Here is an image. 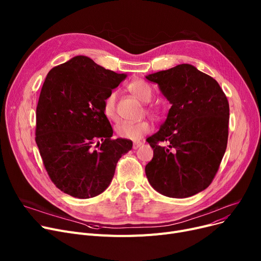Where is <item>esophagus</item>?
<instances>
[{"label":"esophagus","instance_id":"34e87169","mask_svg":"<svg viewBox=\"0 0 261 261\" xmlns=\"http://www.w3.org/2000/svg\"><path fill=\"white\" fill-rule=\"evenodd\" d=\"M142 146V142H134L133 143V149H139Z\"/></svg>","mask_w":261,"mask_h":261}]
</instances>
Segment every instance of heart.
Listing matches in <instances>:
<instances>
[{"instance_id":"1","label":"heart","mask_w":261,"mask_h":261,"mask_svg":"<svg viewBox=\"0 0 261 261\" xmlns=\"http://www.w3.org/2000/svg\"><path fill=\"white\" fill-rule=\"evenodd\" d=\"M130 92L136 98L143 102H149L152 98V89L144 80H134L129 85ZM115 100L116 93L112 92L108 95L103 102V114L109 119L116 118L115 111ZM151 127L148 121H138V122H121L116 126V133L121 139H127L132 141H138L142 139L145 134H147Z\"/></svg>"}]
</instances>
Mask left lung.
Returning a JSON list of instances; mask_svg holds the SVG:
<instances>
[{"label": "left lung", "instance_id": "left-lung-1", "mask_svg": "<svg viewBox=\"0 0 261 261\" xmlns=\"http://www.w3.org/2000/svg\"><path fill=\"white\" fill-rule=\"evenodd\" d=\"M171 105L160 130L147 139L153 159L145 168L158 193L188 198L206 189L225 153L229 106L218 82L191 64L149 74ZM165 141L162 147L157 144Z\"/></svg>", "mask_w": 261, "mask_h": 261}]
</instances>
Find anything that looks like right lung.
<instances>
[{"mask_svg":"<svg viewBox=\"0 0 261 261\" xmlns=\"http://www.w3.org/2000/svg\"><path fill=\"white\" fill-rule=\"evenodd\" d=\"M126 77L87 56L48 72L36 111V143L50 180L63 193L78 199L103 193L118 160L132 149L130 140L111 139L103 114L108 95Z\"/></svg>","mask_w":261,"mask_h":261,"instance_id":"right-lung-1","label":"right lung"}]
</instances>
